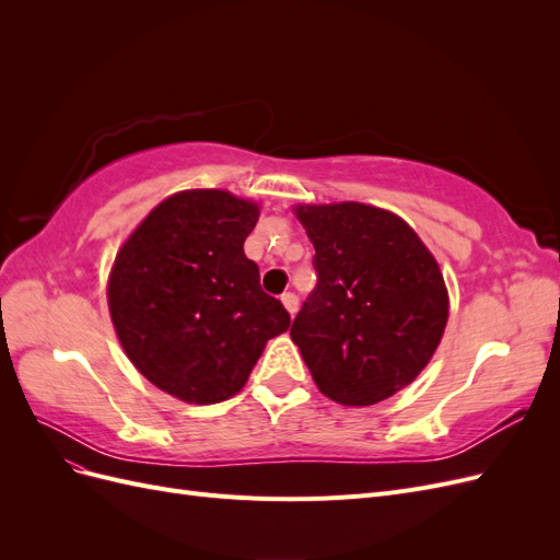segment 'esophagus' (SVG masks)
I'll return each instance as SVG.
<instances>
[{
    "label": "esophagus",
    "mask_w": 560,
    "mask_h": 560,
    "mask_svg": "<svg viewBox=\"0 0 560 560\" xmlns=\"http://www.w3.org/2000/svg\"><path fill=\"white\" fill-rule=\"evenodd\" d=\"M282 303H284V308L290 311V315L294 317V313H296V308H299V296H296L294 292H284V294H282Z\"/></svg>",
    "instance_id": "obj_1"
}]
</instances>
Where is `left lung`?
Wrapping results in <instances>:
<instances>
[{
    "mask_svg": "<svg viewBox=\"0 0 560 560\" xmlns=\"http://www.w3.org/2000/svg\"><path fill=\"white\" fill-rule=\"evenodd\" d=\"M315 247V290L290 336L319 393L371 406L430 362L448 319L436 261L393 212L362 202L299 208Z\"/></svg>",
    "mask_w": 560,
    "mask_h": 560,
    "instance_id": "8db88e82",
    "label": "left lung"
}]
</instances>
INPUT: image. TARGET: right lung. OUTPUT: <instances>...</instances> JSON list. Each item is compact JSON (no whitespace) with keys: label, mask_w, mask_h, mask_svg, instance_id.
<instances>
[{"label":"right lung","mask_w":560,"mask_h":560,"mask_svg":"<svg viewBox=\"0 0 560 560\" xmlns=\"http://www.w3.org/2000/svg\"><path fill=\"white\" fill-rule=\"evenodd\" d=\"M259 208L229 191L165 198L116 254L109 313L140 374L191 404H217L247 383L290 313L261 290L245 238Z\"/></svg>","instance_id":"add662e5"}]
</instances>
